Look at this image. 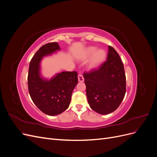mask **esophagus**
Segmentation results:
<instances>
[{
    "mask_svg": "<svg viewBox=\"0 0 157 157\" xmlns=\"http://www.w3.org/2000/svg\"><path fill=\"white\" fill-rule=\"evenodd\" d=\"M78 81L80 82H82L84 81V77L81 74H79L78 75Z\"/></svg>",
    "mask_w": 157,
    "mask_h": 157,
    "instance_id": "esophagus-1",
    "label": "esophagus"
}]
</instances>
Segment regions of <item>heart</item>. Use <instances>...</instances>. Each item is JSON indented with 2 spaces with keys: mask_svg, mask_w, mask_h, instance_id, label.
<instances>
[{
  "mask_svg": "<svg viewBox=\"0 0 157 157\" xmlns=\"http://www.w3.org/2000/svg\"><path fill=\"white\" fill-rule=\"evenodd\" d=\"M92 57L90 59L88 68L90 69H94L100 66L105 60L107 57V52L103 49H98L96 46H90L85 50L82 55L80 56V59L86 61Z\"/></svg>",
  "mask_w": 157,
  "mask_h": 157,
  "instance_id": "obj_1",
  "label": "heart"
}]
</instances>
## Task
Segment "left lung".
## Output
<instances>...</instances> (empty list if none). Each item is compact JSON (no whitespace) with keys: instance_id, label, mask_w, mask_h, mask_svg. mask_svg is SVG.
Returning a JSON list of instances; mask_svg holds the SVG:
<instances>
[{"instance_id":"8db88e82","label":"left lung","mask_w":157,"mask_h":157,"mask_svg":"<svg viewBox=\"0 0 157 157\" xmlns=\"http://www.w3.org/2000/svg\"><path fill=\"white\" fill-rule=\"evenodd\" d=\"M108 48L107 61L83 75L89 105L101 115L115 111L126 93L124 65L117 51L110 46Z\"/></svg>"}]
</instances>
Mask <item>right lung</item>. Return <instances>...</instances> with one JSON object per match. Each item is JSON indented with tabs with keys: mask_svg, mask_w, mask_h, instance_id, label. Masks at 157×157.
<instances>
[{
	"mask_svg": "<svg viewBox=\"0 0 157 157\" xmlns=\"http://www.w3.org/2000/svg\"><path fill=\"white\" fill-rule=\"evenodd\" d=\"M59 50L58 42L40 47L30 61L28 73V89L32 101L42 112L50 116L59 115L69 107L71 95L78 83L76 71H63L50 79L42 77V59Z\"/></svg>",
	"mask_w": 157,
	"mask_h": 157,
	"instance_id": "1",
	"label": "right lung"
}]
</instances>
